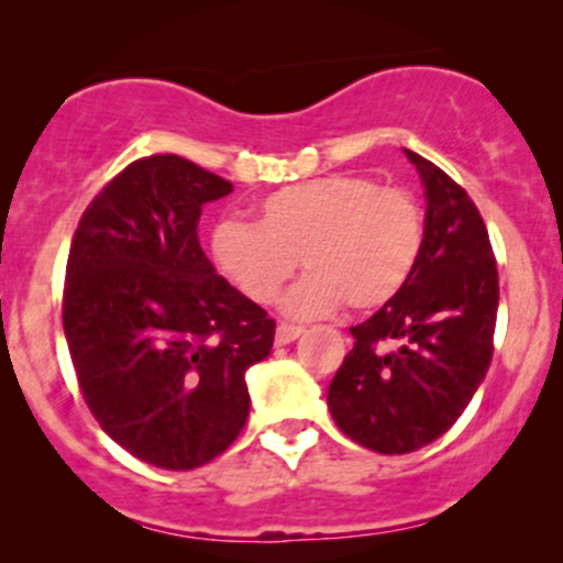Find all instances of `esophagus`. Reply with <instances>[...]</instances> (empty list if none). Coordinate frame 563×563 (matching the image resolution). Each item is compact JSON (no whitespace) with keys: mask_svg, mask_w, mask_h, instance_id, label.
<instances>
[{"mask_svg":"<svg viewBox=\"0 0 563 563\" xmlns=\"http://www.w3.org/2000/svg\"><path fill=\"white\" fill-rule=\"evenodd\" d=\"M301 333H305V329H301V325L280 323V325H277V331H275V342L277 344H291L294 339L301 336Z\"/></svg>","mask_w":563,"mask_h":563,"instance_id":"obj_1","label":"esophagus"}]
</instances>
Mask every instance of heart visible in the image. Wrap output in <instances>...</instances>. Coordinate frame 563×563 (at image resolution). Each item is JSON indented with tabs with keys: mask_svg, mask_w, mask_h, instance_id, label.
<instances>
[{
	"mask_svg": "<svg viewBox=\"0 0 563 563\" xmlns=\"http://www.w3.org/2000/svg\"><path fill=\"white\" fill-rule=\"evenodd\" d=\"M424 216L400 187H376L355 173H331L283 187L258 202V221L213 227L219 269L256 305L277 299L299 258L312 275L288 294L291 314L352 312L387 305L419 262Z\"/></svg>",
	"mask_w": 563,
	"mask_h": 563,
	"instance_id": "1",
	"label": "heart"
}]
</instances>
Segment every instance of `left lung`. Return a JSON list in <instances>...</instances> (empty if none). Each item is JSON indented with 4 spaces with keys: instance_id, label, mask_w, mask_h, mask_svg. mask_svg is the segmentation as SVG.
I'll return each mask as SVG.
<instances>
[{
    "instance_id": "obj_1",
    "label": "left lung",
    "mask_w": 563,
    "mask_h": 563,
    "mask_svg": "<svg viewBox=\"0 0 563 563\" xmlns=\"http://www.w3.org/2000/svg\"><path fill=\"white\" fill-rule=\"evenodd\" d=\"M428 195L424 243L406 286L361 325L329 385L336 428L379 454H409L441 438L489 372L497 262L465 189L406 150Z\"/></svg>"
}]
</instances>
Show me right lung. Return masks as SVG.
<instances>
[{
    "label": "right lung",
    "instance_id": "1",
    "mask_svg": "<svg viewBox=\"0 0 563 563\" xmlns=\"http://www.w3.org/2000/svg\"><path fill=\"white\" fill-rule=\"evenodd\" d=\"M232 184L178 157L128 165L74 232L64 333L79 390L111 441L141 462L191 471L232 446L249 419L245 372L275 320L200 249L202 206Z\"/></svg>",
    "mask_w": 563,
    "mask_h": 563
}]
</instances>
